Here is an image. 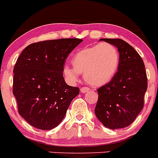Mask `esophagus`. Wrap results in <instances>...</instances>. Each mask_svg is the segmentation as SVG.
<instances>
[{
	"label": "esophagus",
	"mask_w": 158,
	"mask_h": 158,
	"mask_svg": "<svg viewBox=\"0 0 158 158\" xmlns=\"http://www.w3.org/2000/svg\"><path fill=\"white\" fill-rule=\"evenodd\" d=\"M89 90V89L87 88V87H82V88H81L80 91L82 93H86V92H88Z\"/></svg>",
	"instance_id": "34e87169"
}]
</instances>
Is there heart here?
<instances>
[{
  "instance_id": "heart-1",
  "label": "heart",
  "mask_w": 158,
  "mask_h": 158,
  "mask_svg": "<svg viewBox=\"0 0 158 158\" xmlns=\"http://www.w3.org/2000/svg\"><path fill=\"white\" fill-rule=\"evenodd\" d=\"M120 64V54L112 44L102 42L99 45L81 49L73 58V67L63 66V75L69 83L79 79L83 73L87 83L101 86L108 83L116 75Z\"/></svg>"
}]
</instances>
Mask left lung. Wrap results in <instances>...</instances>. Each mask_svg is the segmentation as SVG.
I'll return each mask as SVG.
<instances>
[{"instance_id": "1", "label": "left lung", "mask_w": 158, "mask_h": 158, "mask_svg": "<svg viewBox=\"0 0 158 158\" xmlns=\"http://www.w3.org/2000/svg\"><path fill=\"white\" fill-rule=\"evenodd\" d=\"M117 48L120 54L118 71L109 83L97 89L95 114L111 130L131 125L143 107L148 89L144 63L137 52L122 39L101 38Z\"/></svg>"}]
</instances>
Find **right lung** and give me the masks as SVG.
Listing matches in <instances>:
<instances>
[{
	"label": "right lung",
	"mask_w": 158,
	"mask_h": 158,
	"mask_svg": "<svg viewBox=\"0 0 158 158\" xmlns=\"http://www.w3.org/2000/svg\"><path fill=\"white\" fill-rule=\"evenodd\" d=\"M82 42L79 38L43 41L27 45L14 68L13 94L19 114L39 130H52L62 122L79 89L63 77L65 59Z\"/></svg>",
	"instance_id": "1"
}]
</instances>
